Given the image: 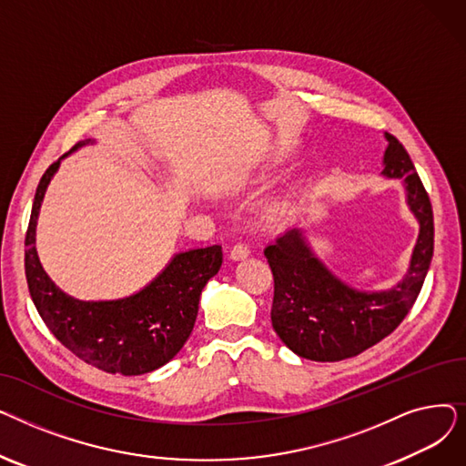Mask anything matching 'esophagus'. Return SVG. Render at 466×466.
<instances>
[{
	"label": "esophagus",
	"instance_id": "1",
	"mask_svg": "<svg viewBox=\"0 0 466 466\" xmlns=\"http://www.w3.org/2000/svg\"><path fill=\"white\" fill-rule=\"evenodd\" d=\"M249 257V248L246 243H236V246L230 249V258L232 260H243Z\"/></svg>",
	"mask_w": 466,
	"mask_h": 466
}]
</instances>
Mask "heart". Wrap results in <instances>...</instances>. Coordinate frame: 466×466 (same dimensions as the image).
<instances>
[{
	"label": "heart",
	"mask_w": 466,
	"mask_h": 466,
	"mask_svg": "<svg viewBox=\"0 0 466 466\" xmlns=\"http://www.w3.org/2000/svg\"><path fill=\"white\" fill-rule=\"evenodd\" d=\"M274 167V166H270ZM302 200V188H292L285 192L276 202H272L266 209V220L268 223H281V220L290 218L300 208Z\"/></svg>",
	"instance_id": "heart-1"
}]
</instances>
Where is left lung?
<instances>
[{"mask_svg":"<svg viewBox=\"0 0 466 466\" xmlns=\"http://www.w3.org/2000/svg\"><path fill=\"white\" fill-rule=\"evenodd\" d=\"M381 176L402 179L406 204L420 225L402 279L381 290L355 289L315 255L306 228H290L264 249L274 274L272 327L299 357L334 362L372 348L393 332L423 287L434 249L432 208L402 143L385 134Z\"/></svg>","mask_w":466,"mask_h":466,"instance_id":"left-lung-1","label":"left lung"}]
</instances>
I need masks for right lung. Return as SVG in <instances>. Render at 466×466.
<instances>
[{
  "instance_id": "obj_1",
  "label": "right lung",
  "mask_w": 466,
  "mask_h": 466,
  "mask_svg": "<svg viewBox=\"0 0 466 466\" xmlns=\"http://www.w3.org/2000/svg\"><path fill=\"white\" fill-rule=\"evenodd\" d=\"M92 143L96 141H79L48 166L37 185L24 255L26 279L41 319L73 355L109 374L139 376L160 369L185 346L198 315L202 289L223 264V248L176 253L151 283L125 299L69 297L43 270L35 249V228L45 192L62 160Z\"/></svg>"
}]
</instances>
